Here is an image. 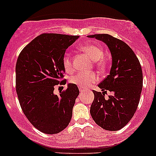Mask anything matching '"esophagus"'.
Returning <instances> with one entry per match:
<instances>
[{"label":"esophagus","instance_id":"1","mask_svg":"<svg viewBox=\"0 0 156 156\" xmlns=\"http://www.w3.org/2000/svg\"><path fill=\"white\" fill-rule=\"evenodd\" d=\"M79 89H80V94H82L83 92H84V90H85L84 89H83V88H81V87H80Z\"/></svg>","mask_w":156,"mask_h":156}]
</instances>
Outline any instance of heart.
Returning a JSON list of instances; mask_svg holds the SVG:
<instances>
[{
    "label": "heart",
    "instance_id": "obj_1",
    "mask_svg": "<svg viewBox=\"0 0 156 156\" xmlns=\"http://www.w3.org/2000/svg\"><path fill=\"white\" fill-rule=\"evenodd\" d=\"M80 49L86 54L94 62H96V65L100 69L105 67V62L102 60L104 51L98 45L86 44L80 47ZM62 64L65 70L68 73H71L73 70V66L72 63V59L68 55H64L62 59ZM98 80V77L94 72L89 73H78L70 78V82L77 85L81 88L88 87Z\"/></svg>",
    "mask_w": 156,
    "mask_h": 156
}]
</instances>
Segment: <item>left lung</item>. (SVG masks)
Returning <instances> with one entry per match:
<instances>
[{
  "mask_svg": "<svg viewBox=\"0 0 156 156\" xmlns=\"http://www.w3.org/2000/svg\"><path fill=\"white\" fill-rule=\"evenodd\" d=\"M87 37L104 42L112 55L109 75L98 84L101 92L93 91L90 115L99 126L116 131L127 124L137 108L143 86L141 66L133 50L121 40L108 34ZM108 91L112 94L105 99Z\"/></svg>",
  "mask_w": 156,
  "mask_h": 156,
  "instance_id": "1",
  "label": "left lung"
}]
</instances>
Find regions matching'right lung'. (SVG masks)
Segmentation results:
<instances>
[{
	"instance_id": "obj_1",
	"label": "right lung",
	"mask_w": 156,
	"mask_h": 156,
	"mask_svg": "<svg viewBox=\"0 0 156 156\" xmlns=\"http://www.w3.org/2000/svg\"><path fill=\"white\" fill-rule=\"evenodd\" d=\"M79 36L43 34L23 49L16 66V92L23 113L33 126L48 134L61 132L68 126L80 91L69 83L60 95L55 86L65 84L62 59L66 50Z\"/></svg>"
}]
</instances>
